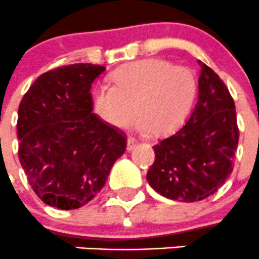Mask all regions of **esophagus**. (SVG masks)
<instances>
[{
    "label": "esophagus",
    "mask_w": 259,
    "mask_h": 259,
    "mask_svg": "<svg viewBox=\"0 0 259 259\" xmlns=\"http://www.w3.org/2000/svg\"><path fill=\"white\" fill-rule=\"evenodd\" d=\"M137 144H138V142L134 139V138H129V139H127V142H126V149L127 150H133L135 147H137Z\"/></svg>",
    "instance_id": "esophagus-1"
}]
</instances>
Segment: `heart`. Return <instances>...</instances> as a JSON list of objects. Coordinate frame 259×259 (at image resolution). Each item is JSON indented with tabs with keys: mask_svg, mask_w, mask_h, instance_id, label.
Wrapping results in <instances>:
<instances>
[{
	"mask_svg": "<svg viewBox=\"0 0 259 259\" xmlns=\"http://www.w3.org/2000/svg\"><path fill=\"white\" fill-rule=\"evenodd\" d=\"M111 78L114 84L101 83L94 90L92 107L112 127L127 126L137 112L140 130L165 137L185 122L196 97L192 72L160 58L129 63Z\"/></svg>",
	"mask_w": 259,
	"mask_h": 259,
	"instance_id": "obj_1",
	"label": "heart"
}]
</instances>
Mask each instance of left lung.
I'll return each mask as SVG.
<instances>
[{
    "instance_id": "obj_1",
    "label": "left lung",
    "mask_w": 259,
    "mask_h": 259,
    "mask_svg": "<svg viewBox=\"0 0 259 259\" xmlns=\"http://www.w3.org/2000/svg\"><path fill=\"white\" fill-rule=\"evenodd\" d=\"M199 100L187 121L153 147L148 183L181 202L204 200L232 173L239 140L235 104L223 79L200 62Z\"/></svg>"
}]
</instances>
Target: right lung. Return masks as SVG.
Instances as JSON below:
<instances>
[{
  "instance_id": "obj_1",
  "label": "right lung",
  "mask_w": 259,
  "mask_h": 259,
  "mask_svg": "<svg viewBox=\"0 0 259 259\" xmlns=\"http://www.w3.org/2000/svg\"><path fill=\"white\" fill-rule=\"evenodd\" d=\"M105 67L77 63L42 73L22 97L19 159L41 201L73 210L102 190L126 135L92 112L91 87Z\"/></svg>"
}]
</instances>
